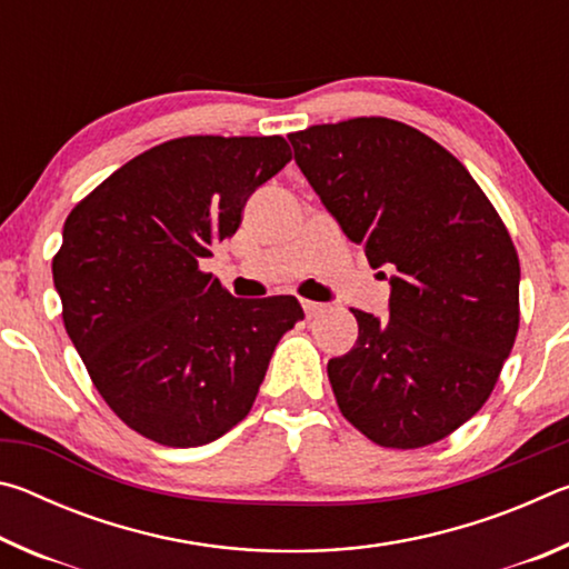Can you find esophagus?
<instances>
[{
    "mask_svg": "<svg viewBox=\"0 0 569 569\" xmlns=\"http://www.w3.org/2000/svg\"><path fill=\"white\" fill-rule=\"evenodd\" d=\"M301 306H303V311H306L308 319H316V316H321L326 311V306L323 303H316V301H303Z\"/></svg>",
    "mask_w": 569,
    "mask_h": 569,
    "instance_id": "esophagus-1",
    "label": "esophagus"
}]
</instances>
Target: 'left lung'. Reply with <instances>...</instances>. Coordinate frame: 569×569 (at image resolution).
<instances>
[{
	"mask_svg": "<svg viewBox=\"0 0 569 569\" xmlns=\"http://www.w3.org/2000/svg\"><path fill=\"white\" fill-rule=\"evenodd\" d=\"M288 140L346 238L391 271L389 316L353 311L359 339L329 361L336 403L381 447L435 445L481 409L515 346L512 238L469 170L409 124L353 118Z\"/></svg>",
	"mask_w": 569,
	"mask_h": 569,
	"instance_id": "obj_1",
	"label": "left lung"
}]
</instances>
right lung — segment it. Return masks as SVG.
Listing matches in <instances>:
<instances>
[{"label":"right lung","mask_w":569,"mask_h":569,"mask_svg":"<svg viewBox=\"0 0 569 569\" xmlns=\"http://www.w3.org/2000/svg\"><path fill=\"white\" fill-rule=\"evenodd\" d=\"M288 160L281 134L178 138L124 162L67 216L52 261L64 329L138 435L180 449L223 437L303 319L293 296L233 298L198 268Z\"/></svg>","instance_id":"obj_1"}]
</instances>
